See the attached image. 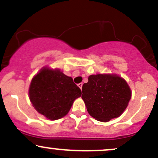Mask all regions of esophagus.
<instances>
[{
    "instance_id": "1",
    "label": "esophagus",
    "mask_w": 158,
    "mask_h": 158,
    "mask_svg": "<svg viewBox=\"0 0 158 158\" xmlns=\"http://www.w3.org/2000/svg\"><path fill=\"white\" fill-rule=\"evenodd\" d=\"M82 85H83L82 83H79V84H78V86H79V88H80L81 90V88H82Z\"/></svg>"
}]
</instances>
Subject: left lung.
I'll list each match as a JSON object with an SVG mask.
<instances>
[{"mask_svg":"<svg viewBox=\"0 0 158 158\" xmlns=\"http://www.w3.org/2000/svg\"><path fill=\"white\" fill-rule=\"evenodd\" d=\"M131 97V89L126 80L116 74L90 75L82 86L81 98L88 112L102 122L119 117Z\"/></svg>","mask_w":158,"mask_h":158,"instance_id":"left-lung-1","label":"left lung"}]
</instances>
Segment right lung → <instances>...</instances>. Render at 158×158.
Instances as JSON below:
<instances>
[{
    "label": "right lung",
    "instance_id": "1",
    "mask_svg": "<svg viewBox=\"0 0 158 158\" xmlns=\"http://www.w3.org/2000/svg\"><path fill=\"white\" fill-rule=\"evenodd\" d=\"M80 88L71 77L59 69H41L32 78L29 96L32 106L39 114L50 120L64 117L76 99L81 97Z\"/></svg>",
    "mask_w": 158,
    "mask_h": 158
}]
</instances>
